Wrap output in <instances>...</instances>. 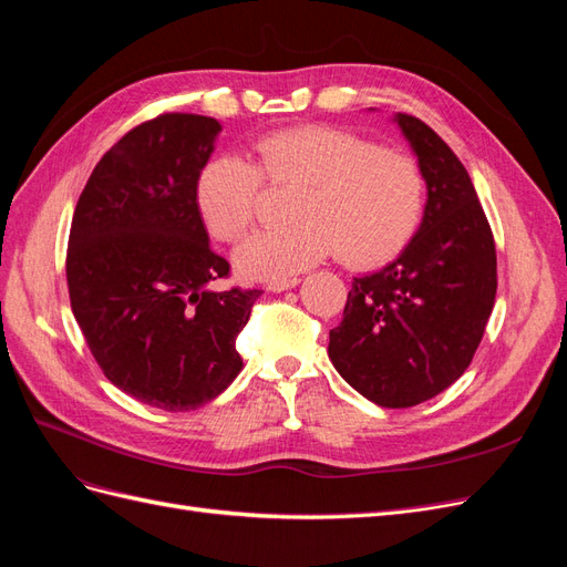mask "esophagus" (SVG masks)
<instances>
[{
    "instance_id": "esophagus-1",
    "label": "esophagus",
    "mask_w": 567,
    "mask_h": 567,
    "mask_svg": "<svg viewBox=\"0 0 567 567\" xmlns=\"http://www.w3.org/2000/svg\"><path fill=\"white\" fill-rule=\"evenodd\" d=\"M300 284L298 277H288V279H279V281H269L267 288L271 290V293H284V290H290L296 288Z\"/></svg>"
}]
</instances>
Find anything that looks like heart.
Masks as SVG:
<instances>
[{"mask_svg":"<svg viewBox=\"0 0 567 567\" xmlns=\"http://www.w3.org/2000/svg\"><path fill=\"white\" fill-rule=\"evenodd\" d=\"M262 179L296 186L290 225L250 234L234 262L248 279L279 281L331 252L346 265H373L414 234L425 198L419 163L348 130L305 125L269 132L250 161L215 156L196 177V208L219 241H238L250 227Z\"/></svg>","mask_w":567,"mask_h":567,"instance_id":"1","label":"heart"}]
</instances>
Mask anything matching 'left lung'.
<instances>
[{"label":"left lung","instance_id":"left-lung-1","mask_svg":"<svg viewBox=\"0 0 567 567\" xmlns=\"http://www.w3.org/2000/svg\"><path fill=\"white\" fill-rule=\"evenodd\" d=\"M425 179L419 231L398 260L354 277L329 359L359 394L406 409L468 369L496 296L489 221L466 167L419 117L398 113Z\"/></svg>","mask_w":567,"mask_h":567}]
</instances>
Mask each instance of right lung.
<instances>
[{
  "label": "right lung",
  "instance_id": "obj_1",
  "mask_svg": "<svg viewBox=\"0 0 567 567\" xmlns=\"http://www.w3.org/2000/svg\"><path fill=\"white\" fill-rule=\"evenodd\" d=\"M219 132L192 113L130 130L96 163L68 238V293L96 364L165 411L208 404L236 379V336L262 293L208 288L229 262L210 248L194 188Z\"/></svg>",
  "mask_w": 567,
  "mask_h": 567
}]
</instances>
